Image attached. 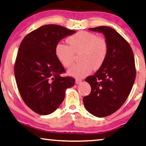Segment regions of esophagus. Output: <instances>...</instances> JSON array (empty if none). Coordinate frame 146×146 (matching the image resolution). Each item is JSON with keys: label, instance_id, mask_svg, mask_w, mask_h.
Here are the masks:
<instances>
[{"label": "esophagus", "instance_id": "34e87169", "mask_svg": "<svg viewBox=\"0 0 146 146\" xmlns=\"http://www.w3.org/2000/svg\"><path fill=\"white\" fill-rule=\"evenodd\" d=\"M82 79H80V78H76V84H81V82H82Z\"/></svg>", "mask_w": 146, "mask_h": 146}]
</instances>
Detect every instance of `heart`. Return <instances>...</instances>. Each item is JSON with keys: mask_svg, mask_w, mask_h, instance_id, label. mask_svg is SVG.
Returning <instances> with one entry per match:
<instances>
[{"mask_svg": "<svg viewBox=\"0 0 146 146\" xmlns=\"http://www.w3.org/2000/svg\"><path fill=\"white\" fill-rule=\"evenodd\" d=\"M68 46L58 43L55 47V56L63 66L68 67L72 63L74 54H79L81 62L73 64L68 74L74 77L81 78L88 75L93 70H98L104 63L108 54V44L96 35L80 31L66 40Z\"/></svg>", "mask_w": 146, "mask_h": 146, "instance_id": "b5f03b06", "label": "heart"}]
</instances>
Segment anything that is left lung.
Segmentation results:
<instances>
[{
  "label": "left lung",
  "mask_w": 146,
  "mask_h": 146,
  "mask_svg": "<svg viewBox=\"0 0 146 146\" xmlns=\"http://www.w3.org/2000/svg\"><path fill=\"white\" fill-rule=\"evenodd\" d=\"M89 30L104 35L108 50L103 65L85 80L91 92L84 97L83 102L91 114L103 117L117 111L128 97L135 79V60L128 42L112 28Z\"/></svg>",
  "instance_id": "8db88e82"
}]
</instances>
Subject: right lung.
<instances>
[{"instance_id":"1","label":"right lung","mask_w":146,"mask_h":146,"mask_svg":"<svg viewBox=\"0 0 146 146\" xmlns=\"http://www.w3.org/2000/svg\"><path fill=\"white\" fill-rule=\"evenodd\" d=\"M75 33L59 25H44L26 36L20 45L16 82L26 104L40 115L54 112L64 99L66 89L74 85V78L60 76L65 70L54 50L62 39Z\"/></svg>"}]
</instances>
